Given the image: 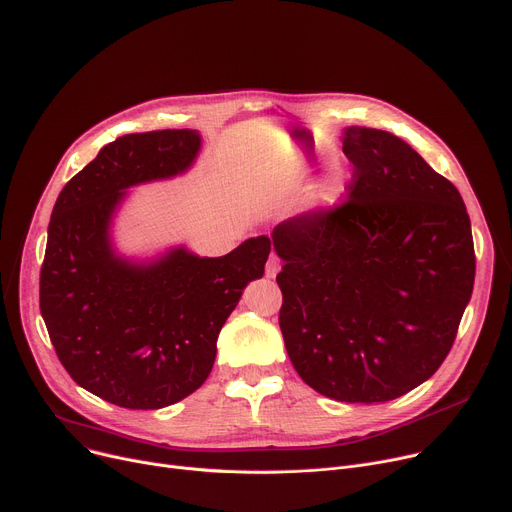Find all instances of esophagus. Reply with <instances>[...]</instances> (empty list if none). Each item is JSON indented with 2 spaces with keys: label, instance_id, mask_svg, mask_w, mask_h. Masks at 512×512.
Wrapping results in <instances>:
<instances>
[{
  "label": "esophagus",
  "instance_id": "esophagus-1",
  "mask_svg": "<svg viewBox=\"0 0 512 512\" xmlns=\"http://www.w3.org/2000/svg\"><path fill=\"white\" fill-rule=\"evenodd\" d=\"M280 259H277L273 253L269 255V259H267V263H265V275L267 277H275L277 275V271H280Z\"/></svg>",
  "mask_w": 512,
  "mask_h": 512
}]
</instances>
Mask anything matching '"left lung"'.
I'll use <instances>...</instances> for the list:
<instances>
[{"label": "left lung", "instance_id": "8db88e82", "mask_svg": "<svg viewBox=\"0 0 512 512\" xmlns=\"http://www.w3.org/2000/svg\"><path fill=\"white\" fill-rule=\"evenodd\" d=\"M347 196L273 228L280 329L300 378L339 402H388L453 347L476 275L455 185L402 138L351 126Z\"/></svg>", "mask_w": 512, "mask_h": 512}]
</instances>
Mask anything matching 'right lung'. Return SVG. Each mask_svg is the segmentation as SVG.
Returning <instances> with one entry per match:
<instances>
[{
    "label": "right lung",
    "mask_w": 512,
    "mask_h": 512,
    "mask_svg": "<svg viewBox=\"0 0 512 512\" xmlns=\"http://www.w3.org/2000/svg\"><path fill=\"white\" fill-rule=\"evenodd\" d=\"M198 151L200 134L188 128L124 134L67 181L53 208L40 267L46 331L67 374L122 408H163L206 382L222 324L271 251L257 237L224 257H114L108 226L122 190L185 171Z\"/></svg>",
    "instance_id": "obj_1"
}]
</instances>
